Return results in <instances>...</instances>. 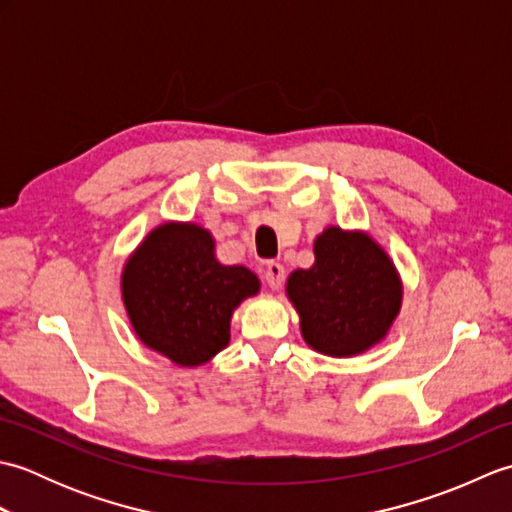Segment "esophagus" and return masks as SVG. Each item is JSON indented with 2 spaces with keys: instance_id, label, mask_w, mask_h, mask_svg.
Listing matches in <instances>:
<instances>
[{
  "instance_id": "obj_1",
  "label": "esophagus",
  "mask_w": 512,
  "mask_h": 512,
  "mask_svg": "<svg viewBox=\"0 0 512 512\" xmlns=\"http://www.w3.org/2000/svg\"><path fill=\"white\" fill-rule=\"evenodd\" d=\"M264 279H266V284H268V288H273V290H277V288H281V284H284V279H286V268L281 266L279 262H270L268 266H266V273H264Z\"/></svg>"
}]
</instances>
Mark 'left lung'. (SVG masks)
Returning a JSON list of instances; mask_svg holds the SVG:
<instances>
[{
  "mask_svg": "<svg viewBox=\"0 0 512 512\" xmlns=\"http://www.w3.org/2000/svg\"><path fill=\"white\" fill-rule=\"evenodd\" d=\"M314 352L356 356L380 343L398 317L402 284L389 255L363 231L330 226L314 239V264L286 284Z\"/></svg>",
  "mask_w": 512,
  "mask_h": 512,
  "instance_id": "8db88e82",
  "label": "left lung"
}]
</instances>
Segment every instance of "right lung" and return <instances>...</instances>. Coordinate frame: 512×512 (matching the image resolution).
<instances>
[{"mask_svg":"<svg viewBox=\"0 0 512 512\" xmlns=\"http://www.w3.org/2000/svg\"><path fill=\"white\" fill-rule=\"evenodd\" d=\"M123 303L136 336L182 367L204 365L231 341L233 310L259 292L246 266H224L193 222L156 226L127 259Z\"/></svg>","mask_w":512,"mask_h":512,"instance_id":"obj_1","label":"right lung"}]
</instances>
